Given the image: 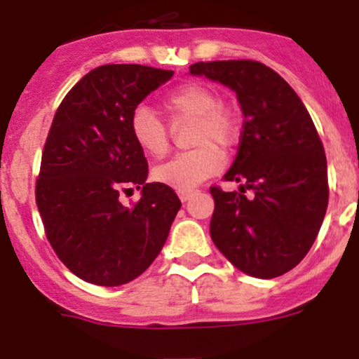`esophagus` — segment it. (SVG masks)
Returning <instances> with one entry per match:
<instances>
[{"label": "esophagus", "mask_w": 359, "mask_h": 359, "mask_svg": "<svg viewBox=\"0 0 359 359\" xmlns=\"http://www.w3.org/2000/svg\"><path fill=\"white\" fill-rule=\"evenodd\" d=\"M191 194H193V191H179L180 201H187L191 198Z\"/></svg>", "instance_id": "esophagus-1"}]
</instances>
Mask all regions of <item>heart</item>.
<instances>
[{
  "mask_svg": "<svg viewBox=\"0 0 359 359\" xmlns=\"http://www.w3.org/2000/svg\"><path fill=\"white\" fill-rule=\"evenodd\" d=\"M163 109L175 121L193 119L189 144L196 147L158 166L152 177L175 191H191L219 172L222 156L217 148L226 151L236 144L238 119L231 110L222 107L221 96L214 89L196 82L177 87L166 95ZM130 131L137 147L149 158L158 159L168 152V131L147 107L140 105L133 110Z\"/></svg>",
  "mask_w": 359,
  "mask_h": 359,
  "instance_id": "heart-1",
  "label": "heart"
}]
</instances>
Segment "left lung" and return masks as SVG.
Wrapping results in <instances>:
<instances>
[{"mask_svg": "<svg viewBox=\"0 0 359 359\" xmlns=\"http://www.w3.org/2000/svg\"><path fill=\"white\" fill-rule=\"evenodd\" d=\"M189 73L235 91L243 114L238 152L224 175L240 191L210 187L212 240L240 272L283 276L311 250L328 207V166L314 123L290 83L263 62H194Z\"/></svg>", "mask_w": 359, "mask_h": 359, "instance_id": "left-lung-1", "label": "left lung"}]
</instances>
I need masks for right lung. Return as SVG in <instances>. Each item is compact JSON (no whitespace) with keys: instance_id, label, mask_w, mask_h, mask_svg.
Returning a JSON list of instances; mask_svg holds the SVG:
<instances>
[{"instance_id":"right-lung-1","label":"right lung","mask_w":359,"mask_h":359,"mask_svg":"<svg viewBox=\"0 0 359 359\" xmlns=\"http://www.w3.org/2000/svg\"><path fill=\"white\" fill-rule=\"evenodd\" d=\"M172 75L144 65L98 66L72 87L52 121L38 212L54 252L86 283L112 287L137 279L168 238L180 200L165 184H147L130 119ZM133 187L142 198L126 208L118 196Z\"/></svg>"}]
</instances>
